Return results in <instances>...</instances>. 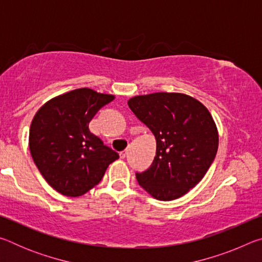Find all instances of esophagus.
Returning <instances> with one entry per match:
<instances>
[{"mask_svg": "<svg viewBox=\"0 0 262 262\" xmlns=\"http://www.w3.org/2000/svg\"><path fill=\"white\" fill-rule=\"evenodd\" d=\"M126 155H127V151H121L120 152V158H125Z\"/></svg>", "mask_w": 262, "mask_h": 262, "instance_id": "esophagus-1", "label": "esophagus"}]
</instances>
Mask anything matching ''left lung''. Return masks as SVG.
<instances>
[{
	"instance_id": "obj_1",
	"label": "left lung",
	"mask_w": 262,
	"mask_h": 262,
	"mask_svg": "<svg viewBox=\"0 0 262 262\" xmlns=\"http://www.w3.org/2000/svg\"><path fill=\"white\" fill-rule=\"evenodd\" d=\"M128 106L156 139V156L136 179L152 198L171 201L196 186L219 149V130L201 101L179 92L135 96Z\"/></svg>"
}]
</instances>
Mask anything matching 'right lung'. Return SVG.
I'll return each mask as SVG.
<instances>
[{
  "instance_id": "1",
  "label": "right lung",
  "mask_w": 262,
  "mask_h": 262,
  "mask_svg": "<svg viewBox=\"0 0 262 262\" xmlns=\"http://www.w3.org/2000/svg\"><path fill=\"white\" fill-rule=\"evenodd\" d=\"M113 95L82 88L56 96L35 113L29 147L48 185L66 196H81L99 183L119 158L89 129V122Z\"/></svg>"
}]
</instances>
